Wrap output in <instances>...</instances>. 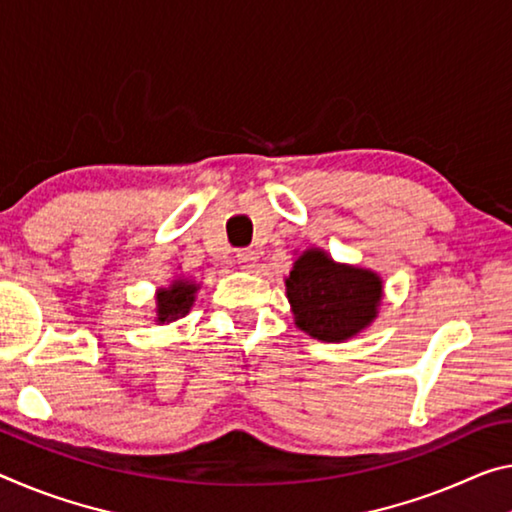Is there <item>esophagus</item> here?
Here are the masks:
<instances>
[{
    "instance_id": "obj_1",
    "label": "esophagus",
    "mask_w": 512,
    "mask_h": 512,
    "mask_svg": "<svg viewBox=\"0 0 512 512\" xmlns=\"http://www.w3.org/2000/svg\"><path fill=\"white\" fill-rule=\"evenodd\" d=\"M237 264L241 266V269L250 271L257 264V253H253V250H239V253H237Z\"/></svg>"
}]
</instances>
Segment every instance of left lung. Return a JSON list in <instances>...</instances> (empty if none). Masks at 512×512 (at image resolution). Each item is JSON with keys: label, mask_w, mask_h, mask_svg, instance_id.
Masks as SVG:
<instances>
[{"label": "left lung", "mask_w": 512, "mask_h": 512, "mask_svg": "<svg viewBox=\"0 0 512 512\" xmlns=\"http://www.w3.org/2000/svg\"><path fill=\"white\" fill-rule=\"evenodd\" d=\"M383 282L376 273L335 264L323 250H307L287 278L296 326L321 342H342L376 319Z\"/></svg>", "instance_id": "left-lung-1"}]
</instances>
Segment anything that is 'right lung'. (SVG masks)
<instances>
[{"label":"right lung","instance_id":"add662e5","mask_svg":"<svg viewBox=\"0 0 512 512\" xmlns=\"http://www.w3.org/2000/svg\"><path fill=\"white\" fill-rule=\"evenodd\" d=\"M198 287L189 280H175L168 289H161L157 294V319L161 323H170L189 314L193 305V294Z\"/></svg>","mask_w":512,"mask_h":512}]
</instances>
